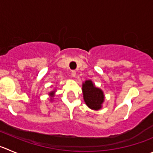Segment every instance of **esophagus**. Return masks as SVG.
<instances>
[{
  "instance_id": "34e87169",
  "label": "esophagus",
  "mask_w": 153,
  "mask_h": 153,
  "mask_svg": "<svg viewBox=\"0 0 153 153\" xmlns=\"http://www.w3.org/2000/svg\"><path fill=\"white\" fill-rule=\"evenodd\" d=\"M71 76H72L73 77H75L76 76V71H71Z\"/></svg>"
}]
</instances>
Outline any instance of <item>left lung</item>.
<instances>
[{"label":"left lung","mask_w":153,"mask_h":153,"mask_svg":"<svg viewBox=\"0 0 153 153\" xmlns=\"http://www.w3.org/2000/svg\"><path fill=\"white\" fill-rule=\"evenodd\" d=\"M82 93L84 101L90 109L97 110L102 107L104 92L101 88L95 87L92 81L86 80L82 83Z\"/></svg>","instance_id":"left-lung-1"}]
</instances>
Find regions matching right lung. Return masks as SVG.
<instances>
[{
  "label": "right lung",
  "instance_id": "obj_1",
  "mask_svg": "<svg viewBox=\"0 0 153 153\" xmlns=\"http://www.w3.org/2000/svg\"><path fill=\"white\" fill-rule=\"evenodd\" d=\"M54 93H55V91H51V92L49 93V94H50V95H51V97H53V94H54Z\"/></svg>",
  "mask_w": 153,
  "mask_h": 153
}]
</instances>
